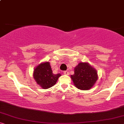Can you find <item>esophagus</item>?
Instances as JSON below:
<instances>
[{"instance_id":"34e87169","label":"esophagus","mask_w":124,"mask_h":124,"mask_svg":"<svg viewBox=\"0 0 124 124\" xmlns=\"http://www.w3.org/2000/svg\"><path fill=\"white\" fill-rule=\"evenodd\" d=\"M64 74H65V75H69V72H68V71H67V70L64 71Z\"/></svg>"}]
</instances>
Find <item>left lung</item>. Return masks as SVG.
<instances>
[{
  "label": "left lung",
  "mask_w": 124,
  "mask_h": 124,
  "mask_svg": "<svg viewBox=\"0 0 124 124\" xmlns=\"http://www.w3.org/2000/svg\"><path fill=\"white\" fill-rule=\"evenodd\" d=\"M74 85L78 89L87 90L94 86L98 79L96 70L87 62H80L74 68V74L71 75Z\"/></svg>",
  "instance_id": "obj_1"
}]
</instances>
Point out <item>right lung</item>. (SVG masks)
<instances>
[{
	"label": "right lung",
	"instance_id": "1",
	"mask_svg": "<svg viewBox=\"0 0 124 124\" xmlns=\"http://www.w3.org/2000/svg\"><path fill=\"white\" fill-rule=\"evenodd\" d=\"M60 73L54 74L50 62H45L37 66L34 70V78L43 89H48L56 84Z\"/></svg>",
	"mask_w": 124,
	"mask_h": 124
}]
</instances>
